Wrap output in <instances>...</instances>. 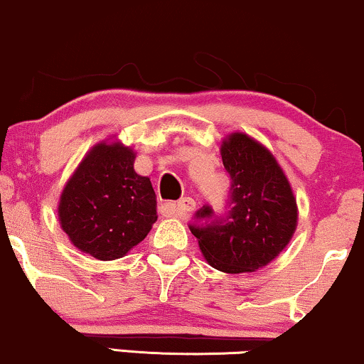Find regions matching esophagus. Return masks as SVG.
Here are the masks:
<instances>
[{
	"mask_svg": "<svg viewBox=\"0 0 364 364\" xmlns=\"http://www.w3.org/2000/svg\"><path fill=\"white\" fill-rule=\"evenodd\" d=\"M173 209L178 216L183 218L196 209V200L192 197H183L177 204H173Z\"/></svg>",
	"mask_w": 364,
	"mask_h": 364,
	"instance_id": "obj_1",
	"label": "esophagus"
}]
</instances>
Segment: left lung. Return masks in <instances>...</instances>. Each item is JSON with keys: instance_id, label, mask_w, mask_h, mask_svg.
<instances>
[{"instance_id": "obj_1", "label": "left lung", "mask_w": 364, "mask_h": 364, "mask_svg": "<svg viewBox=\"0 0 364 364\" xmlns=\"http://www.w3.org/2000/svg\"><path fill=\"white\" fill-rule=\"evenodd\" d=\"M231 177L224 216L203 205L191 224L210 267L224 273L255 272L284 251L297 228V200L275 156L245 133H231L221 145Z\"/></svg>"}]
</instances>
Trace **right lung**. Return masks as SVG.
Segmentation results:
<instances>
[{
	"label": "right lung",
	"mask_w": 364,
	"mask_h": 364,
	"mask_svg": "<svg viewBox=\"0 0 364 364\" xmlns=\"http://www.w3.org/2000/svg\"><path fill=\"white\" fill-rule=\"evenodd\" d=\"M136 154L119 141L87 151L65 183L58 221L75 248L96 259L124 257L156 221V196L148 177L134 172Z\"/></svg>",
	"instance_id": "right-lung-1"
}]
</instances>
